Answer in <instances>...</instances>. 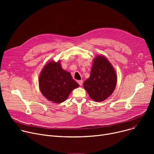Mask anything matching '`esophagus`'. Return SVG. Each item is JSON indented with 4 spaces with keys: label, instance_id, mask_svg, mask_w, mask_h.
<instances>
[{
    "label": "esophagus",
    "instance_id": "esophagus-1",
    "mask_svg": "<svg viewBox=\"0 0 154 154\" xmlns=\"http://www.w3.org/2000/svg\"><path fill=\"white\" fill-rule=\"evenodd\" d=\"M77 82H78V84L80 85V86H82V84H83V80H78L77 81Z\"/></svg>",
    "mask_w": 154,
    "mask_h": 154
}]
</instances>
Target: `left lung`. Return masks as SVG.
Here are the masks:
<instances>
[{"label":"left lung","mask_w":154,"mask_h":154,"mask_svg":"<svg viewBox=\"0 0 154 154\" xmlns=\"http://www.w3.org/2000/svg\"><path fill=\"white\" fill-rule=\"evenodd\" d=\"M116 84V74L111 63L104 57H96L91 76L84 82L90 97L94 101L102 102L114 92Z\"/></svg>","instance_id":"1"}]
</instances>
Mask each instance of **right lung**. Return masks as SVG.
Listing matches in <instances>:
<instances>
[{
    "label": "right lung",
    "mask_w": 154,
    "mask_h": 154,
    "mask_svg": "<svg viewBox=\"0 0 154 154\" xmlns=\"http://www.w3.org/2000/svg\"><path fill=\"white\" fill-rule=\"evenodd\" d=\"M38 84L42 94L54 103L64 102L71 91L79 86L70 72L63 70L59 62L54 61L48 63L43 68Z\"/></svg>",
    "instance_id": "obj_1"
}]
</instances>
